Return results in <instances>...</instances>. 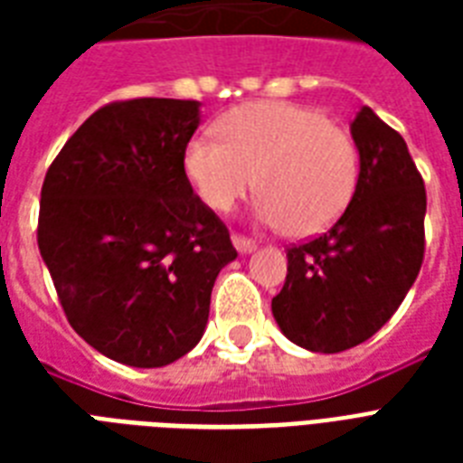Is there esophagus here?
<instances>
[{"mask_svg":"<svg viewBox=\"0 0 463 463\" xmlns=\"http://www.w3.org/2000/svg\"><path fill=\"white\" fill-rule=\"evenodd\" d=\"M232 245H235V250H238L240 254H250L254 250V240H247L242 238V235H232Z\"/></svg>","mask_w":463,"mask_h":463,"instance_id":"esophagus-1","label":"esophagus"}]
</instances>
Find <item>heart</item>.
<instances>
[{
	"label": "heart",
	"instance_id": "heart-1",
	"mask_svg": "<svg viewBox=\"0 0 463 463\" xmlns=\"http://www.w3.org/2000/svg\"><path fill=\"white\" fill-rule=\"evenodd\" d=\"M218 137L196 134L182 151L189 187L209 209L231 211L257 184L254 218L312 238L336 223L358 184V146L315 108L257 100L218 119Z\"/></svg>",
	"mask_w": 463,
	"mask_h": 463
}]
</instances>
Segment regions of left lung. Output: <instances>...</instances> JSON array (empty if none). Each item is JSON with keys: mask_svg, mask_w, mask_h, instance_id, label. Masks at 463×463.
Returning a JSON list of instances; mask_svg holds the SVG:
<instances>
[{"mask_svg": "<svg viewBox=\"0 0 463 463\" xmlns=\"http://www.w3.org/2000/svg\"><path fill=\"white\" fill-rule=\"evenodd\" d=\"M360 173L344 216L319 238L290 247L271 312L300 348L341 353L392 319L425 252V187L409 146L367 105L351 122Z\"/></svg>", "mask_w": 463, "mask_h": 463, "instance_id": "obj_1", "label": "left lung"}]
</instances>
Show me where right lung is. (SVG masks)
Wrapping results in <instances>:
<instances>
[{
	"mask_svg": "<svg viewBox=\"0 0 463 463\" xmlns=\"http://www.w3.org/2000/svg\"><path fill=\"white\" fill-rule=\"evenodd\" d=\"M199 119V100L105 105L43 182L38 247L64 315L122 365L163 367L192 351L216 276L238 257L182 170Z\"/></svg>",
	"mask_w": 463,
	"mask_h": 463,
	"instance_id": "1",
	"label": "right lung"
}]
</instances>
